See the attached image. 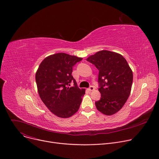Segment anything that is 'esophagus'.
Segmentation results:
<instances>
[{
	"mask_svg": "<svg viewBox=\"0 0 159 159\" xmlns=\"http://www.w3.org/2000/svg\"><path fill=\"white\" fill-rule=\"evenodd\" d=\"M94 89V88L93 86H90L89 88V91H93Z\"/></svg>",
	"mask_w": 159,
	"mask_h": 159,
	"instance_id": "esophagus-1",
	"label": "esophagus"
}]
</instances>
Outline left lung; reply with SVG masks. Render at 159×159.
<instances>
[{
    "mask_svg": "<svg viewBox=\"0 0 159 159\" xmlns=\"http://www.w3.org/2000/svg\"><path fill=\"white\" fill-rule=\"evenodd\" d=\"M86 60L99 70L98 91L101 98L95 102L97 109L107 116L116 114L130 96L132 70L123 56L109 50L98 51Z\"/></svg>",
    "mask_w": 159,
    "mask_h": 159,
    "instance_id": "1",
    "label": "left lung"
}]
</instances>
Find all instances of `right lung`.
<instances>
[{"label":"right lung","instance_id":"add662e5","mask_svg":"<svg viewBox=\"0 0 159 159\" xmlns=\"http://www.w3.org/2000/svg\"><path fill=\"white\" fill-rule=\"evenodd\" d=\"M82 57L66 53H57L45 57L36 73V82L41 100L48 110L62 118L75 114L85 94V89H79L71 73L73 66ZM74 82L70 88L69 84Z\"/></svg>","mask_w":159,"mask_h":159}]
</instances>
